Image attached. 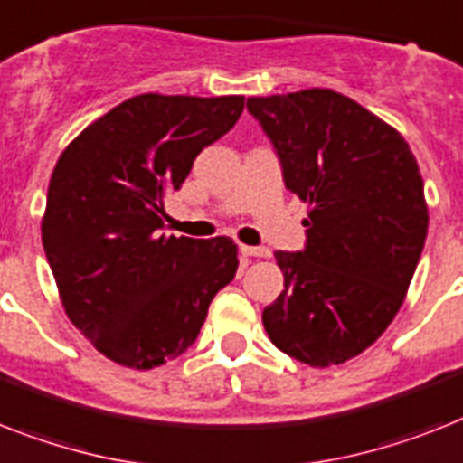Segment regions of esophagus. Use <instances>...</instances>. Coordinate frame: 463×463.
<instances>
[{
	"label": "esophagus",
	"mask_w": 463,
	"mask_h": 463,
	"mask_svg": "<svg viewBox=\"0 0 463 463\" xmlns=\"http://www.w3.org/2000/svg\"><path fill=\"white\" fill-rule=\"evenodd\" d=\"M240 250H242L247 257H259V259H269L270 257L269 247H247V244H242Z\"/></svg>",
	"instance_id": "esophagus-1"
}]
</instances>
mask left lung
Segmentation results:
<instances>
[{"label": "left lung", "instance_id": "left-lung-1", "mask_svg": "<svg viewBox=\"0 0 463 463\" xmlns=\"http://www.w3.org/2000/svg\"><path fill=\"white\" fill-rule=\"evenodd\" d=\"M285 187L309 204L302 251H276L285 290L264 309L280 352L309 366L362 354L400 311L426 244L419 164L394 128L333 90L250 97Z\"/></svg>", "mask_w": 463, "mask_h": 463}]
</instances>
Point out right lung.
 Segmentation results:
<instances>
[{"label": "right lung", "mask_w": 463, "mask_h": 463, "mask_svg": "<svg viewBox=\"0 0 463 463\" xmlns=\"http://www.w3.org/2000/svg\"><path fill=\"white\" fill-rule=\"evenodd\" d=\"M242 109L240 95L133 97L56 161L44 254L69 318L111 362L146 371L183 354L235 278V242L166 235L164 197Z\"/></svg>", "instance_id": "right-lung-1"}]
</instances>
